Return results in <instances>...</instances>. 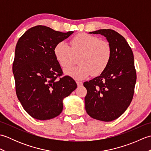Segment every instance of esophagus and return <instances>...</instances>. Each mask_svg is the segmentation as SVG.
<instances>
[{
  "label": "esophagus",
  "instance_id": "34e87169",
  "mask_svg": "<svg viewBox=\"0 0 151 151\" xmlns=\"http://www.w3.org/2000/svg\"><path fill=\"white\" fill-rule=\"evenodd\" d=\"M76 84H77V86H78V87H81V86H82L83 85V83L81 81H76Z\"/></svg>",
  "mask_w": 151,
  "mask_h": 151
}]
</instances>
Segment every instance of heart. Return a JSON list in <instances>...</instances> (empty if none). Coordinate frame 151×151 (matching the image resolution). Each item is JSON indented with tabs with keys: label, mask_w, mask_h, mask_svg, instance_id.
Segmentation results:
<instances>
[{
	"label": "heart",
	"mask_w": 151,
	"mask_h": 151,
	"mask_svg": "<svg viewBox=\"0 0 151 151\" xmlns=\"http://www.w3.org/2000/svg\"><path fill=\"white\" fill-rule=\"evenodd\" d=\"M70 47L65 41H60L54 49V56L63 68L73 63L75 55L78 57L79 65L67 68V75L76 80L88 78L93 73L96 76L101 74L110 63L112 50L108 41L88 34L76 35L70 40Z\"/></svg>",
	"instance_id": "1"
}]
</instances>
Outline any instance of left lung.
<instances>
[{"label":"left lung","instance_id":"8db88e82","mask_svg":"<svg viewBox=\"0 0 151 151\" xmlns=\"http://www.w3.org/2000/svg\"><path fill=\"white\" fill-rule=\"evenodd\" d=\"M89 34L104 36L110 44L111 58L100 75L84 83L87 89L85 108L91 117L109 122L126 111L132 100L136 82L132 50L124 37L111 29Z\"/></svg>","mask_w":151,"mask_h":151}]
</instances>
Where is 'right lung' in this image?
Instances as JSON below:
<instances>
[{
	"label": "right lung",
	"mask_w": 151,
	"mask_h": 151,
	"mask_svg": "<svg viewBox=\"0 0 151 151\" xmlns=\"http://www.w3.org/2000/svg\"><path fill=\"white\" fill-rule=\"evenodd\" d=\"M74 32L54 30L38 25L28 29L16 45L13 63L16 94L24 110L38 120L50 119L63 110V100L77 88L62 75L54 56L56 45Z\"/></svg>",
	"instance_id": "right-lung-1"
}]
</instances>
